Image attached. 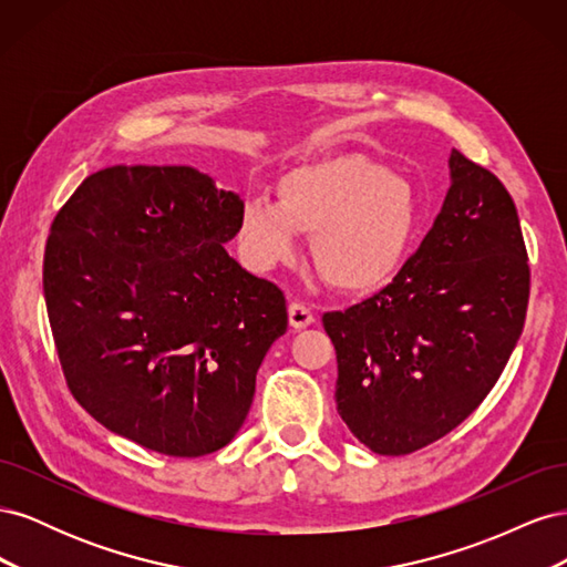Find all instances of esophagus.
I'll list each match as a JSON object with an SVG mask.
<instances>
[{
  "label": "esophagus",
  "instance_id": "1",
  "mask_svg": "<svg viewBox=\"0 0 567 567\" xmlns=\"http://www.w3.org/2000/svg\"><path fill=\"white\" fill-rule=\"evenodd\" d=\"M312 321H315V312L310 310V307L302 305V302H290L288 305V323H290V329H296V331L307 329V326H310Z\"/></svg>",
  "mask_w": 567,
  "mask_h": 567
}]
</instances>
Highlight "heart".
I'll return each instance as SVG.
<instances>
[{"label":"heart","instance_id":"b5f03b06","mask_svg":"<svg viewBox=\"0 0 567 567\" xmlns=\"http://www.w3.org/2000/svg\"><path fill=\"white\" fill-rule=\"evenodd\" d=\"M416 227L406 179L362 156L290 169L277 203L248 198L236 227L244 260L271 271L298 257V234L312 236L317 271L338 290H367L400 267Z\"/></svg>","mask_w":567,"mask_h":567}]
</instances>
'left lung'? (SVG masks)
Returning a JSON list of instances; mask_svg holds the SVG:
<instances>
[{"mask_svg": "<svg viewBox=\"0 0 567 567\" xmlns=\"http://www.w3.org/2000/svg\"><path fill=\"white\" fill-rule=\"evenodd\" d=\"M431 231L383 290L326 312L336 404L375 454L402 456L468 419L523 333L529 267L516 203L456 148Z\"/></svg>", "mask_w": 567, "mask_h": 567, "instance_id": "8db88e82", "label": "left lung"}]
</instances>
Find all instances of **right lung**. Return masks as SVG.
<instances>
[{"label":"right lung","instance_id":"right-lung-1","mask_svg":"<svg viewBox=\"0 0 567 567\" xmlns=\"http://www.w3.org/2000/svg\"><path fill=\"white\" fill-rule=\"evenodd\" d=\"M241 208L196 167L115 165L51 221V333L73 398L111 433L192 458L244 425L288 315L281 290L225 250Z\"/></svg>","mask_w":567,"mask_h":567}]
</instances>
